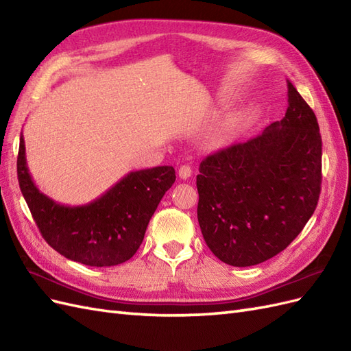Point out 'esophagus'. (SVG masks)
<instances>
[{
    "label": "esophagus",
    "instance_id": "obj_1",
    "mask_svg": "<svg viewBox=\"0 0 351 351\" xmlns=\"http://www.w3.org/2000/svg\"><path fill=\"white\" fill-rule=\"evenodd\" d=\"M192 168H190L189 165H182L178 169V177L182 180H187L190 176H192Z\"/></svg>",
    "mask_w": 351,
    "mask_h": 351
}]
</instances>
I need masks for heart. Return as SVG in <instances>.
Here are the masks:
<instances>
[{
	"mask_svg": "<svg viewBox=\"0 0 351 351\" xmlns=\"http://www.w3.org/2000/svg\"><path fill=\"white\" fill-rule=\"evenodd\" d=\"M237 130H239V120H236V119L227 120L224 124L221 125V129L218 130L215 139L219 145H224V143L230 142L232 137L237 134Z\"/></svg>",
	"mask_w": 351,
	"mask_h": 351,
	"instance_id": "1",
	"label": "heart"
}]
</instances>
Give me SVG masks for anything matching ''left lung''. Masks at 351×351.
Returning a JSON list of instances; mask_svg holds the SVG:
<instances>
[{
  "label": "left lung",
  "mask_w": 351,
  "mask_h": 351,
  "mask_svg": "<svg viewBox=\"0 0 351 351\" xmlns=\"http://www.w3.org/2000/svg\"><path fill=\"white\" fill-rule=\"evenodd\" d=\"M289 107L258 137L200 162L197 221L231 267L274 258L300 234L321 193L322 139L315 112L289 82Z\"/></svg>",
  "instance_id": "1"
}]
</instances>
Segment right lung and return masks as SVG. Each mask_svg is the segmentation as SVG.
<instances>
[{"instance_id":"1","label":"right lung","mask_w":351,"mask_h":351,"mask_svg":"<svg viewBox=\"0 0 351 351\" xmlns=\"http://www.w3.org/2000/svg\"><path fill=\"white\" fill-rule=\"evenodd\" d=\"M20 190L42 237L62 256L88 267H114L129 261L167 190L176 182L173 167L130 171L86 205H61L36 187L26 164L20 134L17 156Z\"/></svg>"}]
</instances>
